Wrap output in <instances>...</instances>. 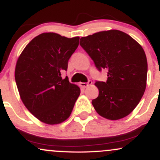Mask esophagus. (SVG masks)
<instances>
[{"label":"esophagus","instance_id":"obj_1","mask_svg":"<svg viewBox=\"0 0 160 160\" xmlns=\"http://www.w3.org/2000/svg\"><path fill=\"white\" fill-rule=\"evenodd\" d=\"M92 83V80H89L87 83H80V87H83V88H86V87H87L88 86L91 85Z\"/></svg>","mask_w":160,"mask_h":160}]
</instances>
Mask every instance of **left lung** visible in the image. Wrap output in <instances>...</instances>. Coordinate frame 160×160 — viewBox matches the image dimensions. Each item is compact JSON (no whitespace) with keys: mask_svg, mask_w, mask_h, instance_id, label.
<instances>
[{"mask_svg":"<svg viewBox=\"0 0 160 160\" xmlns=\"http://www.w3.org/2000/svg\"><path fill=\"white\" fill-rule=\"evenodd\" d=\"M80 45L99 71L108 72L106 82L95 83L99 91L92 101L95 110L109 120L128 115L140 102L147 85V61L141 45L116 29L82 37Z\"/></svg>","mask_w":160,"mask_h":160,"instance_id":"obj_1","label":"left lung"}]
</instances>
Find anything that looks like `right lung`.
<instances>
[{
	"instance_id": "right-lung-1",
	"label": "right lung",
	"mask_w": 160,
	"mask_h": 160,
	"mask_svg": "<svg viewBox=\"0 0 160 160\" xmlns=\"http://www.w3.org/2000/svg\"><path fill=\"white\" fill-rule=\"evenodd\" d=\"M71 38L44 32L33 38L17 60L15 80L21 100L36 118L48 124L64 122L71 115L80 89L61 73L79 45Z\"/></svg>"
}]
</instances>
